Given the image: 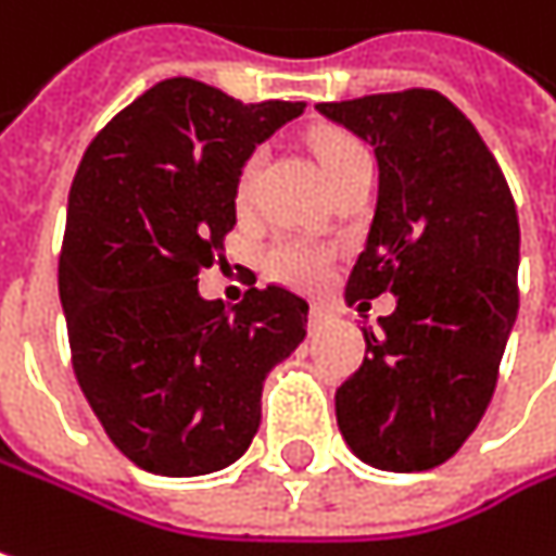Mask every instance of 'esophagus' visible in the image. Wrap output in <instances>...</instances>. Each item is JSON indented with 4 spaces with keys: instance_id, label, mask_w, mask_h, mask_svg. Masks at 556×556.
I'll list each match as a JSON object with an SVG mask.
<instances>
[{
    "instance_id": "esophagus-1",
    "label": "esophagus",
    "mask_w": 556,
    "mask_h": 556,
    "mask_svg": "<svg viewBox=\"0 0 556 556\" xmlns=\"http://www.w3.org/2000/svg\"><path fill=\"white\" fill-rule=\"evenodd\" d=\"M329 323H332V313H329L326 306L313 303V306H309V329H313V332H319V329H326Z\"/></svg>"
}]
</instances>
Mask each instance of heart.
I'll list each match as a JSON object with an SVG mask.
<instances>
[{"label": "heart", "instance_id": "heart-1", "mask_svg": "<svg viewBox=\"0 0 556 556\" xmlns=\"http://www.w3.org/2000/svg\"><path fill=\"white\" fill-rule=\"evenodd\" d=\"M313 154H316V164L323 170L326 182L341 174L344 167L357 164V161H367V148L354 139L351 132H341V129H323L313 136ZM258 179V154H250L243 161V167L237 170V182H233V202L237 208H247L253 202V192H256ZM268 271L278 278V281H288V285H298V288H313L316 281H323L326 268H329V256L309 243H300V240H278L271 250H268Z\"/></svg>", "mask_w": 556, "mask_h": 556}]
</instances>
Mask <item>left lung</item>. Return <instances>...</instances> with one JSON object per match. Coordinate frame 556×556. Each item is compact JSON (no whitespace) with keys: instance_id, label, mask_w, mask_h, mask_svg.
Masks as SVG:
<instances>
[{"instance_id":"1","label":"left lung","mask_w":556,"mask_h":556,"mask_svg":"<svg viewBox=\"0 0 556 556\" xmlns=\"http://www.w3.org/2000/svg\"><path fill=\"white\" fill-rule=\"evenodd\" d=\"M374 144L379 192L348 303L382 291L395 313L364 329L367 357L336 392L338 430L379 471H427L484 417L519 313V218L471 119L437 91L316 103Z\"/></svg>"}]
</instances>
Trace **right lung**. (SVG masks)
<instances>
[{
	"mask_svg": "<svg viewBox=\"0 0 556 556\" xmlns=\"http://www.w3.org/2000/svg\"><path fill=\"white\" fill-rule=\"evenodd\" d=\"M306 103H243L167 78L88 144L68 189L60 300L75 379L113 446L164 478L227 468L253 443L262 382L306 338L288 288L224 309L199 271L237 224L243 161Z\"/></svg>",
	"mask_w": 556,
	"mask_h": 556,
	"instance_id": "right-lung-1",
	"label": "right lung"
}]
</instances>
